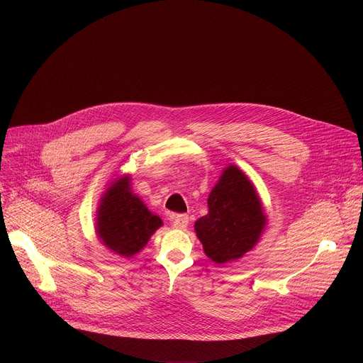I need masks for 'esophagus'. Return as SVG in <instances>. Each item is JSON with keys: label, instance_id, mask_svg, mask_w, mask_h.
<instances>
[{"label": "esophagus", "instance_id": "34e87169", "mask_svg": "<svg viewBox=\"0 0 363 363\" xmlns=\"http://www.w3.org/2000/svg\"><path fill=\"white\" fill-rule=\"evenodd\" d=\"M188 224H189V218H188V216H185V214H178V216H175V217L172 218V225H174L175 228L184 230V228H186Z\"/></svg>", "mask_w": 363, "mask_h": 363}]
</instances>
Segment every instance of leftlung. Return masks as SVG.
Returning <instances> with one entry per match:
<instances>
[{
    "label": "left lung",
    "mask_w": 363,
    "mask_h": 363,
    "mask_svg": "<svg viewBox=\"0 0 363 363\" xmlns=\"http://www.w3.org/2000/svg\"><path fill=\"white\" fill-rule=\"evenodd\" d=\"M267 217L251 181L235 165L225 168L208 196V214L195 223L203 252L217 264L241 258L264 231Z\"/></svg>",
    "instance_id": "1"
}]
</instances>
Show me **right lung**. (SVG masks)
<instances>
[{
	"label": "right lung",
	"instance_id": "1",
	"mask_svg": "<svg viewBox=\"0 0 363 363\" xmlns=\"http://www.w3.org/2000/svg\"><path fill=\"white\" fill-rule=\"evenodd\" d=\"M96 231L101 242L122 257L139 252L162 225L143 201L130 191L129 177L113 182L100 199Z\"/></svg>",
	"mask_w": 363,
	"mask_h": 363
}]
</instances>
